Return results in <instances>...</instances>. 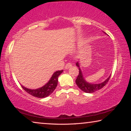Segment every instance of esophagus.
I'll use <instances>...</instances> for the list:
<instances>
[{
    "instance_id": "1",
    "label": "esophagus",
    "mask_w": 131,
    "mask_h": 131,
    "mask_svg": "<svg viewBox=\"0 0 131 131\" xmlns=\"http://www.w3.org/2000/svg\"><path fill=\"white\" fill-rule=\"evenodd\" d=\"M72 63H68L66 65V66H65V69H69L70 67H72Z\"/></svg>"
}]
</instances>
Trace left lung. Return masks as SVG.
I'll list each match as a JSON object with an SVG mask.
<instances>
[{"instance_id":"1","label":"left lung","mask_w":131,"mask_h":131,"mask_svg":"<svg viewBox=\"0 0 131 131\" xmlns=\"http://www.w3.org/2000/svg\"><path fill=\"white\" fill-rule=\"evenodd\" d=\"M104 33L106 34L105 32ZM76 65L79 68V73L76 80V83L80 89L84 92L86 93H90L91 94V93L96 91L99 90L101 88H102L107 83L108 80H109L111 75H110V76H108V78L106 79L105 81L102 82L101 83L94 84L88 83L84 78L83 73H82L81 69H80V64L79 62H77L76 63Z\"/></svg>"}]
</instances>
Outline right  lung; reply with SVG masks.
<instances>
[{"label": "right lung", "mask_w": 131, "mask_h": 131, "mask_svg": "<svg viewBox=\"0 0 131 131\" xmlns=\"http://www.w3.org/2000/svg\"><path fill=\"white\" fill-rule=\"evenodd\" d=\"M62 72L63 70L56 71L53 73L49 81L45 85L42 86L40 88H37V89L32 90L26 88L23 85L21 86L25 91L27 92L28 94L32 95V96L39 97V98H44V97L48 96L54 92V91L57 86L58 77Z\"/></svg>", "instance_id": "1"}]
</instances>
